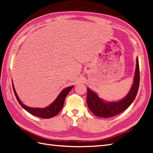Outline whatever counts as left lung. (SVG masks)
Segmentation results:
<instances>
[{"mask_svg": "<svg viewBox=\"0 0 153 153\" xmlns=\"http://www.w3.org/2000/svg\"><path fill=\"white\" fill-rule=\"evenodd\" d=\"M139 83V64L138 57H137V64L133 82L128 94L119 101H107L100 98L95 92L87 88V103L88 107L92 113L98 117L108 118L115 116L127 109L133 103L137 94Z\"/></svg>", "mask_w": 153, "mask_h": 153, "instance_id": "8db88e82", "label": "left lung"}]
</instances>
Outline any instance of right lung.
I'll return each instance as SVG.
<instances>
[{"label":"right lung","mask_w":153,"mask_h":153,"mask_svg":"<svg viewBox=\"0 0 153 153\" xmlns=\"http://www.w3.org/2000/svg\"><path fill=\"white\" fill-rule=\"evenodd\" d=\"M13 84V88L14 92L16 98L18 101V103L24 108L26 111H27L30 114L35 115L36 117H38L43 119H49L52 118L55 116L63 107V105L64 103V100H65L66 97L74 87V85L69 86L68 87L64 88V89L60 92V94L57 97V98L54 100L53 102H52L50 105L45 108H33V107H29L25 105L23 103L21 100H20L19 97L18 96L16 92L15 91V87L13 85V82L12 81Z\"/></svg>","instance_id":"add662e5"}]
</instances>
